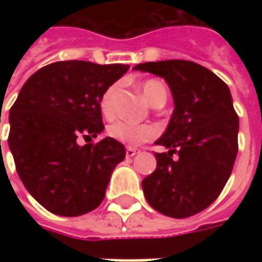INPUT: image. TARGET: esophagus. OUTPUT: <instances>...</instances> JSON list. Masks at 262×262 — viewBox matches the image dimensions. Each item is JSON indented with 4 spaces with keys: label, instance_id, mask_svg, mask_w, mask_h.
<instances>
[{
    "label": "esophagus",
    "instance_id": "esophagus-1",
    "mask_svg": "<svg viewBox=\"0 0 262 262\" xmlns=\"http://www.w3.org/2000/svg\"><path fill=\"white\" fill-rule=\"evenodd\" d=\"M137 153H140V150H138V148H133V147H126V156H128V157L136 156Z\"/></svg>",
    "mask_w": 262,
    "mask_h": 262
}]
</instances>
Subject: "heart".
Listing matches in <instances>:
<instances>
[{
    "label": "heart",
    "instance_id": "1",
    "mask_svg": "<svg viewBox=\"0 0 262 262\" xmlns=\"http://www.w3.org/2000/svg\"><path fill=\"white\" fill-rule=\"evenodd\" d=\"M118 86L112 84L106 89L100 97V111L106 118H111L115 112L114 97H115ZM141 90L146 99L153 106L166 102L167 90L165 83L159 78H148L141 83ZM107 134L114 140L129 147H137L146 141H150L156 137V129L151 125H141L129 121H116L107 128Z\"/></svg>",
    "mask_w": 262,
    "mask_h": 262
}]
</instances>
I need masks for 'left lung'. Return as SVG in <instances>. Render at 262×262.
I'll list each match as a JSON object with an SVG mask.
<instances>
[{"label": "left lung", "instance_id": "8db88e82", "mask_svg": "<svg viewBox=\"0 0 262 262\" xmlns=\"http://www.w3.org/2000/svg\"><path fill=\"white\" fill-rule=\"evenodd\" d=\"M134 70L163 77L175 102L166 131L156 141L167 151L156 153V170L141 182L147 203L165 216H194L216 201L235 165L239 118L230 90L192 61L146 62Z\"/></svg>", "mask_w": 262, "mask_h": 262}]
</instances>
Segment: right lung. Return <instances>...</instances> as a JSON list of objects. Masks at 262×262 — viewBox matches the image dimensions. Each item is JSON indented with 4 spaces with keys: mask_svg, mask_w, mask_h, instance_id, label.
<instances>
[{
    "mask_svg": "<svg viewBox=\"0 0 262 262\" xmlns=\"http://www.w3.org/2000/svg\"><path fill=\"white\" fill-rule=\"evenodd\" d=\"M128 68L58 61L21 87L10 109L8 146L23 185L48 211L81 216L103 201L125 147L111 137L92 140L105 129L100 97ZM81 136L89 141L84 146Z\"/></svg>",
    "mask_w": 262,
    "mask_h": 262,
    "instance_id": "right-lung-1",
    "label": "right lung"
}]
</instances>
